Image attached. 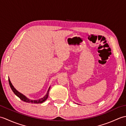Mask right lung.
I'll return each instance as SVG.
<instances>
[{
    "label": "right lung",
    "instance_id": "right-lung-1",
    "mask_svg": "<svg viewBox=\"0 0 126 126\" xmlns=\"http://www.w3.org/2000/svg\"><path fill=\"white\" fill-rule=\"evenodd\" d=\"M9 82L10 86L12 90L13 91V92L15 94L16 96H17L21 100L24 101V102H25L30 103H41L43 102H44L45 100H47V98L48 97V95H49V92L50 87L49 88V89H48L47 94L45 95L43 97L41 98V99H39V100H29V98H26L24 95H23V94H22L20 93L19 92H18V91L16 90L14 87H13V86L12 85L11 82L9 79Z\"/></svg>",
    "mask_w": 126,
    "mask_h": 126
}]
</instances>
